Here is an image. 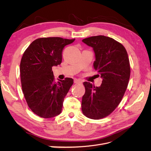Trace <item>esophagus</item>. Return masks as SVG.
<instances>
[{
	"label": "esophagus",
	"mask_w": 151,
	"mask_h": 151,
	"mask_svg": "<svg viewBox=\"0 0 151 151\" xmlns=\"http://www.w3.org/2000/svg\"><path fill=\"white\" fill-rule=\"evenodd\" d=\"M74 81V83H76V84H81V83H82V81L80 80V79H75Z\"/></svg>",
	"instance_id": "1"
}]
</instances>
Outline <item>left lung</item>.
I'll list each match as a JSON object with an SVG mask.
<instances>
[{
	"mask_svg": "<svg viewBox=\"0 0 151 151\" xmlns=\"http://www.w3.org/2000/svg\"><path fill=\"white\" fill-rule=\"evenodd\" d=\"M82 42L93 48V67L103 79L99 87L88 82L83 83L86 92L82 110L88 118L101 119L115 110L125 94L130 76L129 59L125 47L108 36H91Z\"/></svg>",
	"mask_w": 151,
	"mask_h": 151,
	"instance_id": "1",
	"label": "left lung"
}]
</instances>
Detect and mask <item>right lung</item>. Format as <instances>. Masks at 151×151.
I'll return each instance as SVG.
<instances>
[{"label":"right lung","instance_id":"add662e5","mask_svg":"<svg viewBox=\"0 0 151 151\" xmlns=\"http://www.w3.org/2000/svg\"><path fill=\"white\" fill-rule=\"evenodd\" d=\"M74 41L59 37L36 39L22 57V92L29 108L40 117L52 118L62 111L64 98L74 81L67 77L55 82L52 67L60 64L63 48Z\"/></svg>","mask_w":151,"mask_h":151}]
</instances>
